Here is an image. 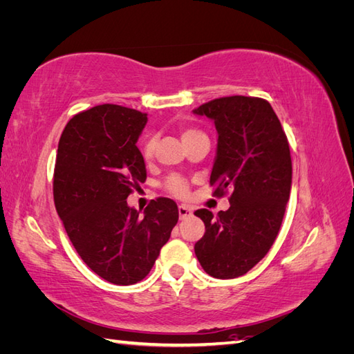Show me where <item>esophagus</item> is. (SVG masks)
I'll return each mask as SVG.
<instances>
[{
  "instance_id": "obj_1",
  "label": "esophagus",
  "mask_w": 354,
  "mask_h": 354,
  "mask_svg": "<svg viewBox=\"0 0 354 354\" xmlns=\"http://www.w3.org/2000/svg\"><path fill=\"white\" fill-rule=\"evenodd\" d=\"M178 216H180V218H186V217L192 216V208L181 203V205H178Z\"/></svg>"
}]
</instances>
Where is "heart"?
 Masks as SVG:
<instances>
[{"mask_svg": "<svg viewBox=\"0 0 354 354\" xmlns=\"http://www.w3.org/2000/svg\"><path fill=\"white\" fill-rule=\"evenodd\" d=\"M201 133H198L196 130H185L183 133H181V138L183 140H186V138H190L194 136H198ZM155 145H156V140L153 136H146L143 138V143H142V155L146 160L152 159L153 153H155ZM167 189L171 192V194L176 195V196H186L187 195V190H189V186L186 183V180H183L178 176H173L169 177L167 180Z\"/></svg>", "mask_w": 354, "mask_h": 354, "instance_id": "heart-1", "label": "heart"}]
</instances>
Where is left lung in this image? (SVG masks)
I'll list each match as a JSON object with an SVG mask.
<instances>
[{
    "label": "left lung",
    "mask_w": 354,
    "mask_h": 354,
    "mask_svg": "<svg viewBox=\"0 0 354 354\" xmlns=\"http://www.w3.org/2000/svg\"><path fill=\"white\" fill-rule=\"evenodd\" d=\"M194 113L209 118L218 134L209 177L214 195L232 192L227 211H195L205 224L195 254L209 276L234 279L269 252L279 233L292 183L288 138L264 99L221 97Z\"/></svg>",
    "instance_id": "obj_1"
}]
</instances>
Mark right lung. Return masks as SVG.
<instances>
[{
  "instance_id": "1",
  "label": "right lung",
  "mask_w": 354,
  "mask_h": 354,
  "mask_svg": "<svg viewBox=\"0 0 354 354\" xmlns=\"http://www.w3.org/2000/svg\"><path fill=\"white\" fill-rule=\"evenodd\" d=\"M147 115L99 104L75 115L62 133L53 180L55 205L84 263L115 285L140 282L178 221L177 203L158 198L140 214L128 207L145 183L137 140Z\"/></svg>"
}]
</instances>
